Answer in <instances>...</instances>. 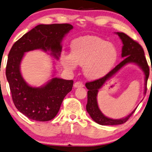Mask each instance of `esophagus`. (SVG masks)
Masks as SVG:
<instances>
[{"mask_svg": "<svg viewBox=\"0 0 152 152\" xmlns=\"http://www.w3.org/2000/svg\"><path fill=\"white\" fill-rule=\"evenodd\" d=\"M74 86L75 88H81V87H83V84L81 82L77 81V82H76V83H74Z\"/></svg>", "mask_w": 152, "mask_h": 152, "instance_id": "34e87169", "label": "esophagus"}]
</instances>
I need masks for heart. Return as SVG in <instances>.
<instances>
[{
	"label": "heart",
	"instance_id": "b5f03b06",
	"mask_svg": "<svg viewBox=\"0 0 152 152\" xmlns=\"http://www.w3.org/2000/svg\"><path fill=\"white\" fill-rule=\"evenodd\" d=\"M117 47L97 36L87 35L73 40L71 54L63 52L61 62L66 69L74 71L77 65L83 66V73L90 79L103 77L118 59Z\"/></svg>",
	"mask_w": 152,
	"mask_h": 152
}]
</instances>
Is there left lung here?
<instances>
[{"instance_id": "8db88e82", "label": "left lung", "mask_w": 152, "mask_h": 152, "mask_svg": "<svg viewBox=\"0 0 152 152\" xmlns=\"http://www.w3.org/2000/svg\"><path fill=\"white\" fill-rule=\"evenodd\" d=\"M116 34L120 37L123 44L121 55L124 59L119 64L117 65L112 71L106 74L104 77L86 83V87L88 90V91L86 110L90 115L91 118L97 123L101 125H115L125 123L136 110L135 108L130 114L126 116L125 118L120 119H112L104 115L98 107L97 95H98L99 89L103 87L105 82L110 79L125 65L131 63L135 64L143 71L144 76H145V78H144V81H145L144 82V94H145L147 91V80L149 76V66H148L147 59L144 56V52L142 46L123 32H116Z\"/></svg>"}]
</instances>
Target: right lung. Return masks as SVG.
Masks as SVG:
<instances>
[{
	"mask_svg": "<svg viewBox=\"0 0 152 152\" xmlns=\"http://www.w3.org/2000/svg\"><path fill=\"white\" fill-rule=\"evenodd\" d=\"M73 29L70 24L37 25L12 45L8 54L6 78L16 108L30 120L45 122L57 114L64 97L71 91L74 81L53 77L40 87H32L25 81L20 64L25 53L35 49L50 52L58 59L61 42Z\"/></svg>",
	"mask_w": 152,
	"mask_h": 152,
	"instance_id": "obj_1",
	"label": "right lung"
}]
</instances>
